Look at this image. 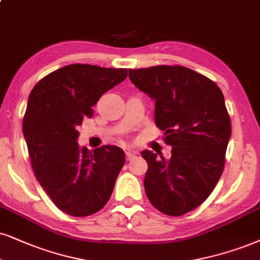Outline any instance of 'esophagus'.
<instances>
[{"label":"esophagus","mask_w":260,"mask_h":260,"mask_svg":"<svg viewBox=\"0 0 260 260\" xmlns=\"http://www.w3.org/2000/svg\"><path fill=\"white\" fill-rule=\"evenodd\" d=\"M136 154H137V152H136V151H129V150H128V151H126V158H127V160L132 159V158H133V157H134V156H136Z\"/></svg>","instance_id":"esophagus-1"}]
</instances>
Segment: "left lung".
I'll return each instance as SVG.
<instances>
[{"label":"left lung","instance_id":"left-lung-1","mask_svg":"<svg viewBox=\"0 0 260 260\" xmlns=\"http://www.w3.org/2000/svg\"><path fill=\"white\" fill-rule=\"evenodd\" d=\"M131 81L154 100V122L164 131L172 157L144 150V187L150 203L182 216L204 203L217 185L232 124L217 84L182 66L128 70Z\"/></svg>","mask_w":260,"mask_h":260}]
</instances>
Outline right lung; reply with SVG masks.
Here are the masks:
<instances>
[{
	"label": "right lung",
	"instance_id": "1",
	"mask_svg": "<svg viewBox=\"0 0 260 260\" xmlns=\"http://www.w3.org/2000/svg\"><path fill=\"white\" fill-rule=\"evenodd\" d=\"M127 78L126 68L68 64L39 80L22 121L32 169L61 211L85 217L103 208L124 164L120 147L88 151L78 145V127L92 117L102 94Z\"/></svg>",
	"mask_w": 260,
	"mask_h": 260
}]
</instances>
